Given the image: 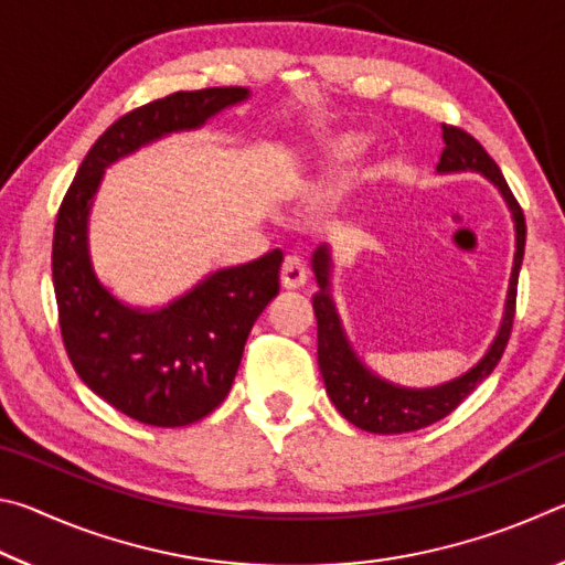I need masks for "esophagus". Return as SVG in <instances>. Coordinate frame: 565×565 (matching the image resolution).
Masks as SVG:
<instances>
[{
  "instance_id": "1",
  "label": "esophagus",
  "mask_w": 565,
  "mask_h": 565,
  "mask_svg": "<svg viewBox=\"0 0 565 565\" xmlns=\"http://www.w3.org/2000/svg\"><path fill=\"white\" fill-rule=\"evenodd\" d=\"M306 284V266L299 256H286L281 264V286L284 289H301Z\"/></svg>"
}]
</instances>
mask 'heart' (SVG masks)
Returning <instances> with one entry per match:
<instances>
[{"label":"heart","mask_w":565,"mask_h":565,"mask_svg":"<svg viewBox=\"0 0 565 565\" xmlns=\"http://www.w3.org/2000/svg\"><path fill=\"white\" fill-rule=\"evenodd\" d=\"M363 147V139L356 134H341V137H333L327 145V157L331 161H347L356 157Z\"/></svg>","instance_id":"heart-1"}]
</instances>
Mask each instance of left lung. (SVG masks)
Wrapping results in <instances>:
<instances>
[{
    "mask_svg": "<svg viewBox=\"0 0 565 565\" xmlns=\"http://www.w3.org/2000/svg\"><path fill=\"white\" fill-rule=\"evenodd\" d=\"M444 154L438 161V174H454V171H478L491 184L501 191L505 204L511 209L513 226H515V254H513V271L509 281V296H505V309L501 319V329L495 333L493 343L486 351V356L468 369L463 376H458L448 384L434 388H406L396 386L391 381L376 376L366 363H363L347 331L341 327L337 303L331 296V246H319L311 256V269L317 276L319 291L313 294V313H317V331H319V369L327 384V394L331 404L339 408V414L349 424L363 428L369 434H408L418 431L441 420L444 416L461 404L481 381L491 374L495 363L501 361L505 343L511 337L513 317H515V286H519V271L523 262L525 246V218L523 209L515 202L509 184L501 174V169L489 157L478 141L463 129L444 124Z\"/></svg>",
    "mask_w": 565,
    "mask_h": 565,
    "instance_id": "obj_1",
    "label": "left lung"
}]
</instances>
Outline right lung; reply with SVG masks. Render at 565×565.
<instances>
[{
    "label": "right lung",
    "mask_w": 565,
    "mask_h": 565,
    "mask_svg": "<svg viewBox=\"0 0 565 565\" xmlns=\"http://www.w3.org/2000/svg\"><path fill=\"white\" fill-rule=\"evenodd\" d=\"M248 99L244 87L177 92L124 114L94 141L54 224L52 279L64 349L94 394L139 424L174 428L222 404L254 321L279 294L281 248L218 269L161 309H134L89 259V212L104 169L177 131L204 127Z\"/></svg>",
    "instance_id": "obj_1"
}]
</instances>
